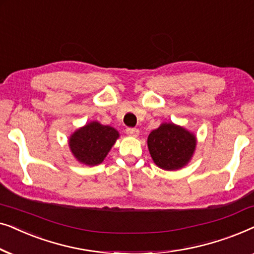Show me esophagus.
<instances>
[{
    "mask_svg": "<svg viewBox=\"0 0 254 254\" xmlns=\"http://www.w3.org/2000/svg\"><path fill=\"white\" fill-rule=\"evenodd\" d=\"M126 133L129 135V136L136 137L137 135H138V129H136V128H127Z\"/></svg>",
    "mask_w": 254,
    "mask_h": 254,
    "instance_id": "34e87169",
    "label": "esophagus"
}]
</instances>
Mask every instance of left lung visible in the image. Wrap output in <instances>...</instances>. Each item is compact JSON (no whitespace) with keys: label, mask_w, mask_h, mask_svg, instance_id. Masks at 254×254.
Instances as JSON below:
<instances>
[{"label":"left lung","mask_w":254,"mask_h":254,"mask_svg":"<svg viewBox=\"0 0 254 254\" xmlns=\"http://www.w3.org/2000/svg\"><path fill=\"white\" fill-rule=\"evenodd\" d=\"M196 147L195 135L184 127L164 123L148 136L152 161L163 170L182 169L190 161Z\"/></svg>","instance_id":"obj_1"}]
</instances>
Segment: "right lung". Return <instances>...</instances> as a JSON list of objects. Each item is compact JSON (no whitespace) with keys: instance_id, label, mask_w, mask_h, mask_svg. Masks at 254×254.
<instances>
[{"instance_id":"1","label":"right lung","mask_w":254,"mask_h":254,"mask_svg":"<svg viewBox=\"0 0 254 254\" xmlns=\"http://www.w3.org/2000/svg\"><path fill=\"white\" fill-rule=\"evenodd\" d=\"M118 137L119 131L113 127L91 121L70 135L69 148L82 164L98 165L109 154Z\"/></svg>"}]
</instances>
